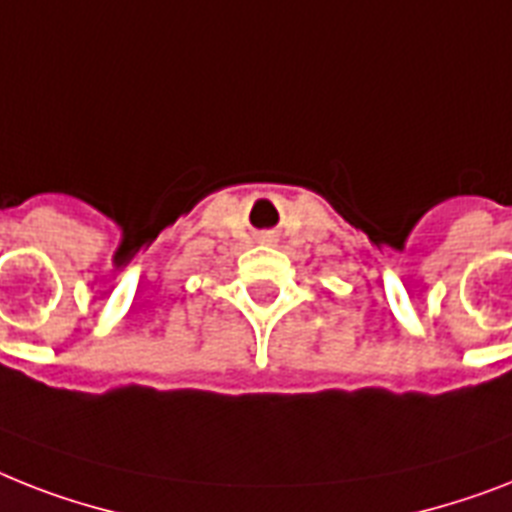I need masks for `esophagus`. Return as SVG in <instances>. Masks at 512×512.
<instances>
[{
  "label": "esophagus",
  "mask_w": 512,
  "mask_h": 512,
  "mask_svg": "<svg viewBox=\"0 0 512 512\" xmlns=\"http://www.w3.org/2000/svg\"><path fill=\"white\" fill-rule=\"evenodd\" d=\"M268 242H270V239H268Z\"/></svg>",
  "instance_id": "obj_1"
}]
</instances>
